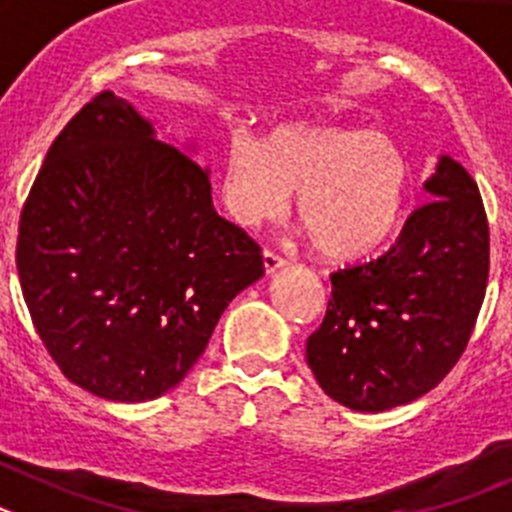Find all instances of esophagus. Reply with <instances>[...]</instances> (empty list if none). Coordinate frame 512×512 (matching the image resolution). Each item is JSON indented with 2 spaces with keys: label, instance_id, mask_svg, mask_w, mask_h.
I'll list each match as a JSON object with an SVG mask.
<instances>
[{
  "label": "esophagus",
  "instance_id": "esophagus-1",
  "mask_svg": "<svg viewBox=\"0 0 512 512\" xmlns=\"http://www.w3.org/2000/svg\"><path fill=\"white\" fill-rule=\"evenodd\" d=\"M284 264H287V259H284V256H279V253H274V251H264V269H266V274H274V271L282 269Z\"/></svg>",
  "mask_w": 512,
  "mask_h": 512
}]
</instances>
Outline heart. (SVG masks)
<instances>
[{
    "label": "heart",
    "instance_id": "obj_1",
    "mask_svg": "<svg viewBox=\"0 0 512 512\" xmlns=\"http://www.w3.org/2000/svg\"><path fill=\"white\" fill-rule=\"evenodd\" d=\"M220 192L235 223L253 228L297 215L328 259H361L400 225L410 166L390 135L284 122L261 143L238 133L220 166Z\"/></svg>",
    "mask_w": 512,
    "mask_h": 512
}]
</instances>
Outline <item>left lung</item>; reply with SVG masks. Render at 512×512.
<instances>
[{"instance_id":"8db88e82","label":"left lung","mask_w":512,"mask_h":512,"mask_svg":"<svg viewBox=\"0 0 512 512\" xmlns=\"http://www.w3.org/2000/svg\"><path fill=\"white\" fill-rule=\"evenodd\" d=\"M433 200L390 251L330 274L328 312L307 364L328 397L359 413L433 390L467 348L490 274V228L477 182L451 156L423 184Z\"/></svg>"}]
</instances>
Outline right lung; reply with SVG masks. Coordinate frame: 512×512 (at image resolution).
I'll use <instances>...</instances> for the list:
<instances>
[{
    "label": "right lung",
    "mask_w": 512,
    "mask_h": 512,
    "mask_svg": "<svg viewBox=\"0 0 512 512\" xmlns=\"http://www.w3.org/2000/svg\"><path fill=\"white\" fill-rule=\"evenodd\" d=\"M17 274L66 377L115 402L156 400L205 354L264 256L212 207L210 171L102 92L53 140L27 194Z\"/></svg>",
    "instance_id": "right-lung-1"
}]
</instances>
